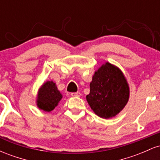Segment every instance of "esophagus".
Here are the masks:
<instances>
[{
    "label": "esophagus",
    "mask_w": 160,
    "mask_h": 160,
    "mask_svg": "<svg viewBox=\"0 0 160 160\" xmlns=\"http://www.w3.org/2000/svg\"><path fill=\"white\" fill-rule=\"evenodd\" d=\"M71 95L73 97H79L80 95V93L79 92H72Z\"/></svg>",
    "instance_id": "esophagus-1"
}]
</instances>
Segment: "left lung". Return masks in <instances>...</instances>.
Here are the masks:
<instances>
[{"label": "left lung", "instance_id": "1", "mask_svg": "<svg viewBox=\"0 0 160 160\" xmlns=\"http://www.w3.org/2000/svg\"><path fill=\"white\" fill-rule=\"evenodd\" d=\"M128 97L129 89L122 73L107 62L95 72L86 100L95 114L109 119L123 109Z\"/></svg>", "mask_w": 160, "mask_h": 160}]
</instances>
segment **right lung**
<instances>
[{
    "label": "right lung",
    "mask_w": 160,
    "mask_h": 160,
    "mask_svg": "<svg viewBox=\"0 0 160 160\" xmlns=\"http://www.w3.org/2000/svg\"><path fill=\"white\" fill-rule=\"evenodd\" d=\"M62 98L60 92L57 89L56 83L47 81L40 88L38 97V106L44 111H51Z\"/></svg>",
    "instance_id": "1"
}]
</instances>
